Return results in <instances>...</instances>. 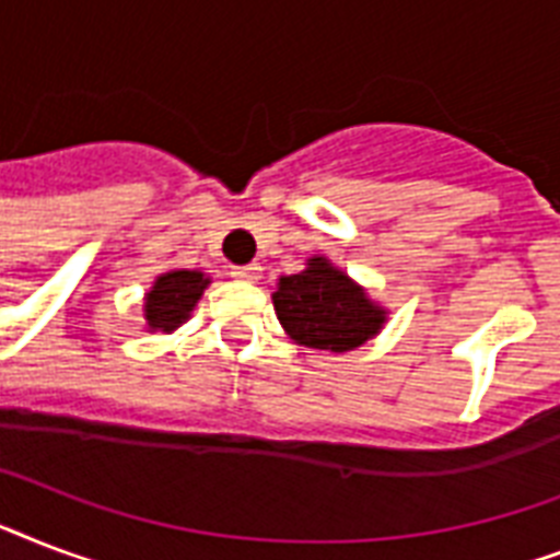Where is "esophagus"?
Instances as JSON below:
<instances>
[{
  "label": "esophagus",
  "instance_id": "esophagus-1",
  "mask_svg": "<svg viewBox=\"0 0 560 560\" xmlns=\"http://www.w3.org/2000/svg\"><path fill=\"white\" fill-rule=\"evenodd\" d=\"M232 276L241 281H255L261 279V267L258 264H241V267H232Z\"/></svg>",
  "mask_w": 560,
  "mask_h": 560
}]
</instances>
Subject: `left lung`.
Wrapping results in <instances>:
<instances>
[{"label":"left lung","mask_w":560,"mask_h":560,"mask_svg":"<svg viewBox=\"0 0 560 560\" xmlns=\"http://www.w3.org/2000/svg\"><path fill=\"white\" fill-rule=\"evenodd\" d=\"M272 305L284 331L307 349L351 351L383 325L381 307L325 258H311L307 270L279 279Z\"/></svg>","instance_id":"1"}]
</instances>
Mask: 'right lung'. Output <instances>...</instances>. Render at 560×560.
Returning a JSON list of instances; mask_svg holds the SVG:
<instances>
[{
  "instance_id": "right-lung-1",
  "label": "right lung",
  "mask_w": 560,
  "mask_h": 560,
  "mask_svg": "<svg viewBox=\"0 0 560 560\" xmlns=\"http://www.w3.org/2000/svg\"><path fill=\"white\" fill-rule=\"evenodd\" d=\"M209 279L197 270H174L156 279L153 290L144 299V319L153 331H174L188 319V314L202 296Z\"/></svg>"
}]
</instances>
